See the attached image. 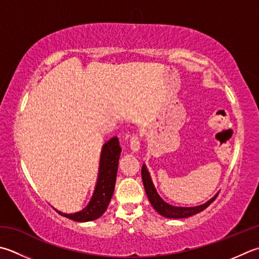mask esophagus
Returning <instances> with one entry per match:
<instances>
[{"mask_svg":"<svg viewBox=\"0 0 259 259\" xmlns=\"http://www.w3.org/2000/svg\"><path fill=\"white\" fill-rule=\"evenodd\" d=\"M130 148L133 151H138L140 148V139L139 136L137 133H134L130 137Z\"/></svg>","mask_w":259,"mask_h":259,"instance_id":"esophagus-1","label":"esophagus"}]
</instances>
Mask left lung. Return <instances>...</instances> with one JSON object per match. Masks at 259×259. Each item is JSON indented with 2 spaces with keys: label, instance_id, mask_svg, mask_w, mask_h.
<instances>
[{
  "label": "left lung",
  "instance_id": "left-lung-1",
  "mask_svg": "<svg viewBox=\"0 0 259 259\" xmlns=\"http://www.w3.org/2000/svg\"><path fill=\"white\" fill-rule=\"evenodd\" d=\"M141 177H143V183L145 186V191L147 193V196H148L151 205L154 206V209L158 212L160 215L166 217V218H170V219H183V218H189L191 215L199 213V212L206 209V207L209 206L212 202L215 200V197L218 196V194H217L214 197H212L211 200L205 202L204 204H201L197 206H191V207L174 206V205L166 203V202L159 196V194L157 193V191L153 184V181H151L149 171H148V169H147L145 164L143 165V168H141Z\"/></svg>",
  "mask_w": 259,
  "mask_h": 259
}]
</instances>
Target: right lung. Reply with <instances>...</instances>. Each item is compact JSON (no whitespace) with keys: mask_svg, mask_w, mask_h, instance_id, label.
Instances as JSON below:
<instances>
[{"mask_svg":"<svg viewBox=\"0 0 259 259\" xmlns=\"http://www.w3.org/2000/svg\"><path fill=\"white\" fill-rule=\"evenodd\" d=\"M121 147L118 137H113L106 141L101 151L98 182H96L94 193L90 203L82 211L76 212V213L67 214L57 210L56 211L60 215L77 222L93 221L102 215L113 195Z\"/></svg>","mask_w":259,"mask_h":259,"instance_id":"right-lung-1","label":"right lung"}]
</instances>
